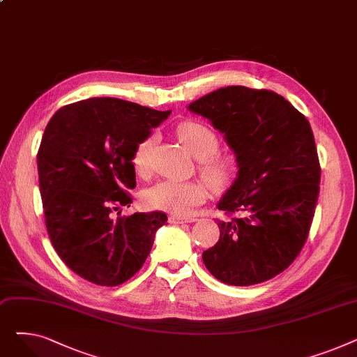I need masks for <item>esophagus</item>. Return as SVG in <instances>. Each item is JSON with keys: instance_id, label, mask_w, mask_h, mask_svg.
Segmentation results:
<instances>
[{"instance_id": "34e87169", "label": "esophagus", "mask_w": 357, "mask_h": 357, "mask_svg": "<svg viewBox=\"0 0 357 357\" xmlns=\"http://www.w3.org/2000/svg\"><path fill=\"white\" fill-rule=\"evenodd\" d=\"M169 221H171V224H183V222H194L197 221L195 218H185V217H178V215H174L169 218Z\"/></svg>"}]
</instances>
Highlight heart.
<instances>
[{"instance_id": "b5f03b06", "label": "heart", "mask_w": 357, "mask_h": 357, "mask_svg": "<svg viewBox=\"0 0 357 357\" xmlns=\"http://www.w3.org/2000/svg\"><path fill=\"white\" fill-rule=\"evenodd\" d=\"M176 136L190 150V153L199 159L202 175L214 186L227 185L234 172L236 162L227 155H214L218 149V137L211 128L198 121H183L176 128ZM153 144V137L142 140L133 155L136 172L146 175L149 171V155ZM207 197V188L199 181H175L167 179L150 186L144 192L147 207L176 215L190 214Z\"/></svg>"}]
</instances>
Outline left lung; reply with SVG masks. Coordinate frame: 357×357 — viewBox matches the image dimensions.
I'll return each mask as SVG.
<instances>
[{
    "instance_id": "1",
    "label": "left lung",
    "mask_w": 357,
    "mask_h": 357,
    "mask_svg": "<svg viewBox=\"0 0 357 357\" xmlns=\"http://www.w3.org/2000/svg\"><path fill=\"white\" fill-rule=\"evenodd\" d=\"M236 155L237 176L217 207L220 238L202 253L214 278L256 285L284 272L308 237L320 192V163L308 120L268 89L226 86L191 102Z\"/></svg>"
}]
</instances>
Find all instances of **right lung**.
Masks as SVG:
<instances>
[{
  "label": "right lung",
  "mask_w": 357,
  "mask_h": 357,
  "mask_svg": "<svg viewBox=\"0 0 357 357\" xmlns=\"http://www.w3.org/2000/svg\"><path fill=\"white\" fill-rule=\"evenodd\" d=\"M169 114L119 98H89L62 107L46 126L37 153L46 229L65 265L92 284L128 280L167 221L160 211L117 218L111 213L131 202L126 188L136 186L135 150Z\"/></svg>",
  "instance_id": "add662e5"
}]
</instances>
